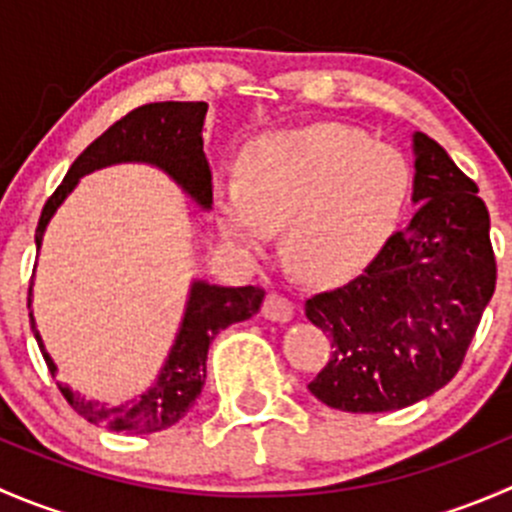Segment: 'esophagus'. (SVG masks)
<instances>
[{
	"label": "esophagus",
	"mask_w": 512,
	"mask_h": 512,
	"mask_svg": "<svg viewBox=\"0 0 512 512\" xmlns=\"http://www.w3.org/2000/svg\"><path fill=\"white\" fill-rule=\"evenodd\" d=\"M262 314H265L270 322L285 324V322H289V319H292L294 307H292V302H289L287 297H282L280 292H270L265 297V304H262Z\"/></svg>",
	"instance_id": "34e87169"
}]
</instances>
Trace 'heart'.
<instances>
[{
    "label": "heart",
    "instance_id": "b5f03b06",
    "mask_svg": "<svg viewBox=\"0 0 512 512\" xmlns=\"http://www.w3.org/2000/svg\"><path fill=\"white\" fill-rule=\"evenodd\" d=\"M411 190L409 160L339 123L280 131L247 151L240 180L215 183L227 242L260 255L275 227L307 277L352 275L374 260L399 225Z\"/></svg>",
    "mask_w": 512,
    "mask_h": 512
}]
</instances>
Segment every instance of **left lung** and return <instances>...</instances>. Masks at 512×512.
<instances>
[{
    "label": "left lung",
    "mask_w": 512,
    "mask_h": 512,
    "mask_svg": "<svg viewBox=\"0 0 512 512\" xmlns=\"http://www.w3.org/2000/svg\"><path fill=\"white\" fill-rule=\"evenodd\" d=\"M418 205L371 265L314 294L304 314L332 339L309 381L322 404L352 414L406 409L458 374L495 292L488 208L478 188L426 133H414Z\"/></svg>",
    "instance_id": "1"
}]
</instances>
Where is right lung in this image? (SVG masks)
I'll return each mask as SVG.
<instances>
[{"mask_svg": "<svg viewBox=\"0 0 512 512\" xmlns=\"http://www.w3.org/2000/svg\"><path fill=\"white\" fill-rule=\"evenodd\" d=\"M205 113H208V103L203 101H163L146 103L113 123L74 160L56 193L46 200L39 225H36V250H41L46 227L61 203L74 193L79 180L108 165H153L163 170L200 210L205 213L213 210V173L203 151ZM262 299H265V289L260 287H220L205 280H193L168 359L160 366L156 381L143 394L118 406H108L86 399L64 381H56V386L76 414L108 431L136 433V436L165 431L188 414L203 391L205 361H208V349L215 334L230 324L255 317L260 312ZM29 307H32V287H29ZM29 322H32L34 339L44 354L46 366L56 379V364L36 329L34 312H29Z\"/></svg>", "mask_w": 512, "mask_h": 512, "instance_id": "add662e5", "label": "right lung"}]
</instances>
